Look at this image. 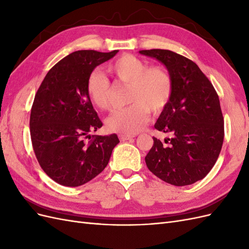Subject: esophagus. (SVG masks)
<instances>
[{
  "mask_svg": "<svg viewBox=\"0 0 249 249\" xmlns=\"http://www.w3.org/2000/svg\"><path fill=\"white\" fill-rule=\"evenodd\" d=\"M118 137L122 141H126V140H130V139L134 138L133 135H127V134H120Z\"/></svg>",
  "mask_w": 249,
  "mask_h": 249,
  "instance_id": "1",
  "label": "esophagus"
}]
</instances>
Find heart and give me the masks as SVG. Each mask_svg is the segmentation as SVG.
I'll use <instances>...</instances> for the list:
<instances>
[{
	"mask_svg": "<svg viewBox=\"0 0 249 249\" xmlns=\"http://www.w3.org/2000/svg\"><path fill=\"white\" fill-rule=\"evenodd\" d=\"M108 71L118 82L130 85L127 107L115 110L106 119L111 132L135 134L148 122V110L160 113L167 106L172 95V80L169 73L159 66L148 67L147 63L134 55H124L108 65ZM112 86L101 71H92L86 83L89 100L101 109L110 107Z\"/></svg>",
	"mask_w": 249,
	"mask_h": 249,
	"instance_id": "1",
	"label": "heart"
}]
</instances>
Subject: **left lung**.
Wrapping results in <instances>:
<instances>
[{
    "label": "left lung",
    "mask_w": 249,
    "mask_h": 249,
    "mask_svg": "<svg viewBox=\"0 0 249 249\" xmlns=\"http://www.w3.org/2000/svg\"><path fill=\"white\" fill-rule=\"evenodd\" d=\"M163 63L172 80V95L155 127L172 135L163 143L155 137L145 157L147 168L175 186L194 184L215 165L224 138L219 97L199 67L168 50L139 51Z\"/></svg>",
    "instance_id": "left-lung-1"
}]
</instances>
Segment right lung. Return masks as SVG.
<instances>
[{"label":"right lung","instance_id":"obj_1","mask_svg":"<svg viewBox=\"0 0 249 249\" xmlns=\"http://www.w3.org/2000/svg\"><path fill=\"white\" fill-rule=\"evenodd\" d=\"M118 51L73 52L55 64L35 94L30 133L35 156L43 171L56 183L78 187L107 166L116 134L90 135L103 124L86 92L89 74Z\"/></svg>","mask_w":249,"mask_h":249}]
</instances>
